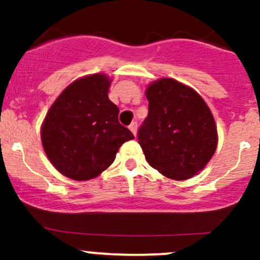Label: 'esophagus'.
<instances>
[{"label": "esophagus", "mask_w": 260, "mask_h": 260, "mask_svg": "<svg viewBox=\"0 0 260 260\" xmlns=\"http://www.w3.org/2000/svg\"><path fill=\"white\" fill-rule=\"evenodd\" d=\"M137 127H138V124H137V122H132L129 124V129H131V132L133 133V135H137Z\"/></svg>", "instance_id": "obj_1"}]
</instances>
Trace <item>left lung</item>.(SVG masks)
Returning <instances> with one entry per match:
<instances>
[{
    "instance_id": "left-lung-1",
    "label": "left lung",
    "mask_w": 260,
    "mask_h": 260,
    "mask_svg": "<svg viewBox=\"0 0 260 260\" xmlns=\"http://www.w3.org/2000/svg\"><path fill=\"white\" fill-rule=\"evenodd\" d=\"M148 115L138 143L149 166L172 180L195 176L211 159L217 131L208 104L190 86L170 78L149 84Z\"/></svg>"
}]
</instances>
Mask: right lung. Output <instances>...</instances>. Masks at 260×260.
I'll list each match as a JSON object with an SVG mask.
<instances>
[{"label":"right lung","mask_w":260,"mask_h":260,"mask_svg":"<svg viewBox=\"0 0 260 260\" xmlns=\"http://www.w3.org/2000/svg\"><path fill=\"white\" fill-rule=\"evenodd\" d=\"M109 85L104 74L73 81L50 107L41 125L46 156L69 179L96 177L113 164L119 147L135 138L118 122L119 109L109 101Z\"/></svg>","instance_id":"obj_1"}]
</instances>
